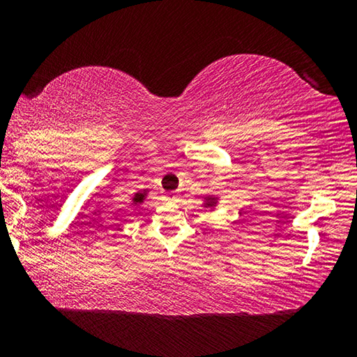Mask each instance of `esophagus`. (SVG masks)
<instances>
[{
    "label": "esophagus",
    "mask_w": 357,
    "mask_h": 357,
    "mask_svg": "<svg viewBox=\"0 0 357 357\" xmlns=\"http://www.w3.org/2000/svg\"><path fill=\"white\" fill-rule=\"evenodd\" d=\"M165 198H167V200H170V202H178V193L176 192H168Z\"/></svg>",
    "instance_id": "obj_1"
}]
</instances>
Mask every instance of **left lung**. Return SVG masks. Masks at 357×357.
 Wrapping results in <instances>:
<instances>
[{
    "label": "left lung",
    "instance_id": "obj_1",
    "mask_svg": "<svg viewBox=\"0 0 357 357\" xmlns=\"http://www.w3.org/2000/svg\"><path fill=\"white\" fill-rule=\"evenodd\" d=\"M208 204H214V200H211V198H209V202H208Z\"/></svg>",
    "mask_w": 357,
    "mask_h": 357
}]
</instances>
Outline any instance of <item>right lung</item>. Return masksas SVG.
<instances>
[{
    "mask_svg": "<svg viewBox=\"0 0 357 357\" xmlns=\"http://www.w3.org/2000/svg\"><path fill=\"white\" fill-rule=\"evenodd\" d=\"M143 197H144V195H143V193H140V195H137V198H135V202H138V203H140V202L143 200Z\"/></svg>",
    "mask_w": 357,
    "mask_h": 357,
    "instance_id": "1",
    "label": "right lung"
}]
</instances>
